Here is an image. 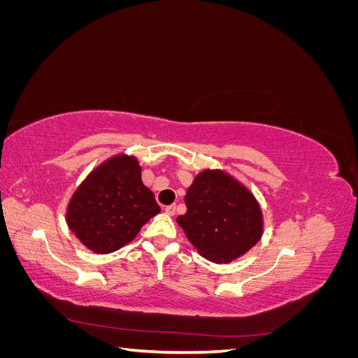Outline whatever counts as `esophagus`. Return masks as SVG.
<instances>
[{"mask_svg": "<svg viewBox=\"0 0 358 358\" xmlns=\"http://www.w3.org/2000/svg\"><path fill=\"white\" fill-rule=\"evenodd\" d=\"M166 213L167 215H175V212H176V206L175 204H170V206H166Z\"/></svg>", "mask_w": 358, "mask_h": 358, "instance_id": "esophagus-1", "label": "esophagus"}]
</instances>
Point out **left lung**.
Here are the masks:
<instances>
[{
    "mask_svg": "<svg viewBox=\"0 0 358 358\" xmlns=\"http://www.w3.org/2000/svg\"><path fill=\"white\" fill-rule=\"evenodd\" d=\"M187 213L178 224L197 251L215 263L246 254L263 234V215L242 183L220 170H204L185 196Z\"/></svg>",
    "mask_w": 358,
    "mask_h": 358,
    "instance_id": "1",
    "label": "left lung"
}]
</instances>
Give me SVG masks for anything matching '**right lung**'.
Instances as JSON below:
<instances>
[{"label": "right lung", "mask_w": 358, "mask_h": 358, "mask_svg": "<svg viewBox=\"0 0 358 358\" xmlns=\"http://www.w3.org/2000/svg\"><path fill=\"white\" fill-rule=\"evenodd\" d=\"M134 157L117 155L90 173L67 208L69 229L91 251L110 254L131 242L159 213Z\"/></svg>", "instance_id": "obj_1"}]
</instances>
